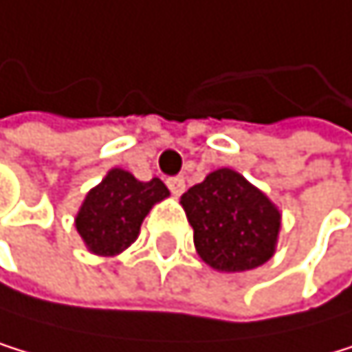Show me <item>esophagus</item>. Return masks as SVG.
Segmentation results:
<instances>
[{
	"label": "esophagus",
	"instance_id": "obj_1",
	"mask_svg": "<svg viewBox=\"0 0 352 352\" xmlns=\"http://www.w3.org/2000/svg\"><path fill=\"white\" fill-rule=\"evenodd\" d=\"M166 186L173 192V197H182L184 190H186V179L184 177H168L166 179Z\"/></svg>",
	"mask_w": 352,
	"mask_h": 352
}]
</instances>
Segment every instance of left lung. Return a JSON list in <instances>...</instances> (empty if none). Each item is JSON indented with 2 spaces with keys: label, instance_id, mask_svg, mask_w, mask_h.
I'll list each match as a JSON object with an SVG mask.
<instances>
[{
  "label": "left lung",
  "instance_id": "8db88e82",
  "mask_svg": "<svg viewBox=\"0 0 352 352\" xmlns=\"http://www.w3.org/2000/svg\"><path fill=\"white\" fill-rule=\"evenodd\" d=\"M194 245L218 272H248L272 258L280 211L239 173L218 168L184 197Z\"/></svg>",
  "mask_w": 352,
  "mask_h": 352
}]
</instances>
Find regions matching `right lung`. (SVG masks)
I'll use <instances>...</instances> for the list:
<instances>
[{
  "mask_svg": "<svg viewBox=\"0 0 352 352\" xmlns=\"http://www.w3.org/2000/svg\"><path fill=\"white\" fill-rule=\"evenodd\" d=\"M166 197L168 188L158 177L138 182L128 170L113 168L85 197L76 216V230L91 252L119 254L138 237L149 209Z\"/></svg>",
  "mask_w": 352,
  "mask_h": 352,
  "instance_id": "add662e5",
  "label": "right lung"
}]
</instances>
